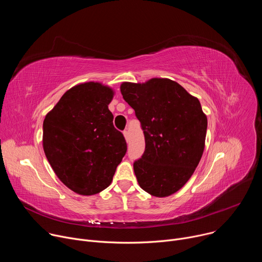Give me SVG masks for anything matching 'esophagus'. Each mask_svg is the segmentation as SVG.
<instances>
[{
	"mask_svg": "<svg viewBox=\"0 0 262 262\" xmlns=\"http://www.w3.org/2000/svg\"><path fill=\"white\" fill-rule=\"evenodd\" d=\"M123 135H124V138H125L126 142H128V141H129V136H128V132H127V130H124V132H123Z\"/></svg>",
	"mask_w": 262,
	"mask_h": 262,
	"instance_id": "obj_1",
	"label": "esophagus"
}]
</instances>
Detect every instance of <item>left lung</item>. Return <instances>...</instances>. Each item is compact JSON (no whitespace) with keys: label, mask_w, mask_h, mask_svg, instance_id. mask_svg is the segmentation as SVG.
Listing matches in <instances>:
<instances>
[{"label":"left lung","mask_w":262,"mask_h":262,"mask_svg":"<svg viewBox=\"0 0 262 262\" xmlns=\"http://www.w3.org/2000/svg\"><path fill=\"white\" fill-rule=\"evenodd\" d=\"M120 91L145 137V151L134 163L139 185L152 196L168 197L191 178L203 155L207 118L200 101L169 79L124 82Z\"/></svg>","instance_id":"left-lung-1"}]
</instances>
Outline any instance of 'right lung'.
I'll list each match as a JSON object with an SVG mask.
<instances>
[{
  "mask_svg": "<svg viewBox=\"0 0 262 262\" xmlns=\"http://www.w3.org/2000/svg\"><path fill=\"white\" fill-rule=\"evenodd\" d=\"M114 91L88 82L66 91L43 121V150L58 178L74 193L95 195L111 184L126 154L107 105Z\"/></svg>",
  "mask_w": 262,
  "mask_h": 262,
  "instance_id": "right-lung-1",
  "label": "right lung"
}]
</instances>
